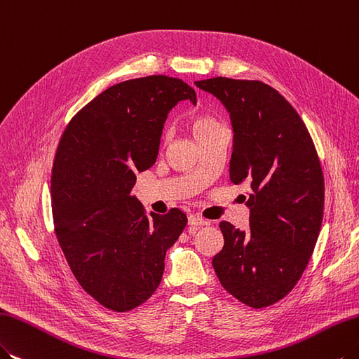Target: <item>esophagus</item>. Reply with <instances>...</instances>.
Masks as SVG:
<instances>
[{"label":"esophagus","mask_w":359,"mask_h":359,"mask_svg":"<svg viewBox=\"0 0 359 359\" xmlns=\"http://www.w3.org/2000/svg\"><path fill=\"white\" fill-rule=\"evenodd\" d=\"M203 225H209V221L202 218V217H197V215H190L189 217V226H190V231H194L198 226H203Z\"/></svg>","instance_id":"1"}]
</instances>
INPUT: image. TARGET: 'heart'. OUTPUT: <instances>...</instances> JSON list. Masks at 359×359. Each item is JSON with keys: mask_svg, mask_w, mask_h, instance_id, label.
<instances>
[{"mask_svg": "<svg viewBox=\"0 0 359 359\" xmlns=\"http://www.w3.org/2000/svg\"><path fill=\"white\" fill-rule=\"evenodd\" d=\"M222 126L217 119H213L210 116H197L193 121V134L196 137V140L205 137L206 134H209L210 131L217 130V128Z\"/></svg>", "mask_w": 359, "mask_h": 359, "instance_id": "heart-1", "label": "heart"}]
</instances>
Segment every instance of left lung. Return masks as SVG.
<instances>
[{
    "instance_id": "left-lung-1",
    "label": "left lung",
    "mask_w": 359,
    "mask_h": 359,
    "mask_svg": "<svg viewBox=\"0 0 359 359\" xmlns=\"http://www.w3.org/2000/svg\"><path fill=\"white\" fill-rule=\"evenodd\" d=\"M196 87L231 118L229 181L248 184L249 229L219 222L224 248L212 265L222 287L250 308L287 296L309 262L324 212V175L304 121L261 81L210 78Z\"/></svg>"
}]
</instances>
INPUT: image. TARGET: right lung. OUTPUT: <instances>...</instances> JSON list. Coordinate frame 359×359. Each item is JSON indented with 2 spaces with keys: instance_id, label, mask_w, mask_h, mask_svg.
I'll return each mask as SVG.
<instances>
[{
  "instance_id": "1",
  "label": "right lung",
  "mask_w": 359,
  "mask_h": 359,
  "mask_svg": "<svg viewBox=\"0 0 359 359\" xmlns=\"http://www.w3.org/2000/svg\"><path fill=\"white\" fill-rule=\"evenodd\" d=\"M196 91L151 75L113 85L67 123L51 170L54 231L81 287L100 305L131 311L162 281L166 250L187 217L177 208L146 215L131 196L153 166L169 110Z\"/></svg>"
}]
</instances>
